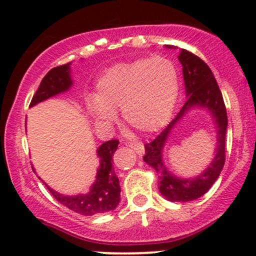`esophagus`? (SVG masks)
<instances>
[{"label": "esophagus", "instance_id": "1", "mask_svg": "<svg viewBox=\"0 0 256 256\" xmlns=\"http://www.w3.org/2000/svg\"><path fill=\"white\" fill-rule=\"evenodd\" d=\"M128 146L131 147V148L134 150V151L136 152L138 154H140V156H142L144 154V147L142 144L140 142H128Z\"/></svg>", "mask_w": 256, "mask_h": 256}]
</instances>
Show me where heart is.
I'll return each mask as SVG.
<instances>
[{
  "label": "heart",
  "mask_w": 256,
  "mask_h": 256,
  "mask_svg": "<svg viewBox=\"0 0 256 256\" xmlns=\"http://www.w3.org/2000/svg\"><path fill=\"white\" fill-rule=\"evenodd\" d=\"M178 90L177 69L170 59L140 58L104 72L96 82V95L86 99V108L100 124H112L121 109L128 126L154 132L171 118Z\"/></svg>",
  "instance_id": "b5f03b06"
}]
</instances>
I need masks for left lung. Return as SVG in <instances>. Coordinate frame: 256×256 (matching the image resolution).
Segmentation results:
<instances>
[{
  "mask_svg": "<svg viewBox=\"0 0 256 256\" xmlns=\"http://www.w3.org/2000/svg\"><path fill=\"white\" fill-rule=\"evenodd\" d=\"M166 47L174 48L171 46ZM178 59L183 66L187 102L176 118L154 141L144 144V161L148 166L154 167L158 174V190L166 200L171 202H188L197 200L207 193L223 170L226 162V132L228 118L220 89L210 68L200 56L186 49L180 52ZM194 106L206 107L212 112L218 128V144L214 161L203 174L196 178H180L166 171L162 160V151L173 126L188 110Z\"/></svg>",
  "mask_w": 256,
  "mask_h": 256,
  "instance_id": "obj_1",
  "label": "left lung"
}]
</instances>
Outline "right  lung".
<instances>
[{"instance_id":"add662e5","label":"right lung","mask_w":256,"mask_h":256,"mask_svg":"<svg viewBox=\"0 0 256 256\" xmlns=\"http://www.w3.org/2000/svg\"><path fill=\"white\" fill-rule=\"evenodd\" d=\"M70 66L72 62H69L64 66L50 69L40 82L38 90L33 95L30 106H34L36 104L43 100H47L54 95L69 90V88L73 85V80L70 76ZM118 140H110L98 148L96 152L98 157L100 158V166L98 168L96 180L94 184L90 187L89 193L78 196H64L53 190L44 183L49 192L59 203L82 216H94V214L114 210L120 202L121 192L118 178L112 167V156L114 152L118 148Z\"/></svg>"}]
</instances>
